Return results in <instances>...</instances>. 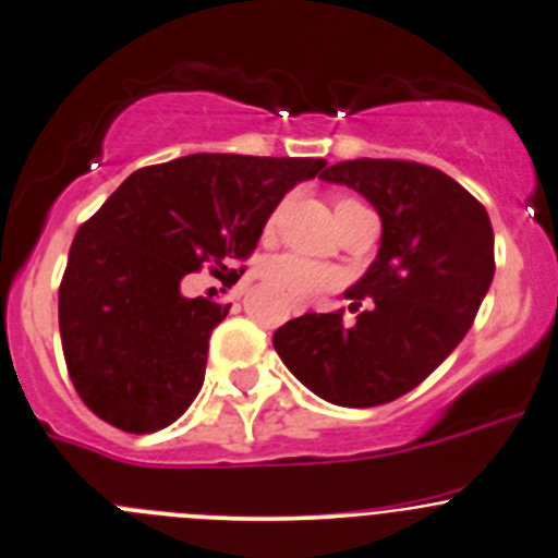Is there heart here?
<instances>
[{"mask_svg": "<svg viewBox=\"0 0 558 558\" xmlns=\"http://www.w3.org/2000/svg\"><path fill=\"white\" fill-rule=\"evenodd\" d=\"M353 205H362V202L353 199V196H338V199H335V215ZM277 218L279 213H274L271 218H268V229L277 226ZM257 277L266 281L268 287L279 290L281 295H287V301L292 305L311 303L314 298L335 290L340 281V274L335 266H327V263L319 260H308V257L292 253L266 257V260L257 266Z\"/></svg>", "mask_w": 558, "mask_h": 558, "instance_id": "obj_1", "label": "heart"}]
</instances>
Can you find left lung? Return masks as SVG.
Returning <instances> with one entry per match:
<instances>
[{
  "label": "left lung",
  "instance_id": "left-lung-1",
  "mask_svg": "<svg viewBox=\"0 0 558 558\" xmlns=\"http://www.w3.org/2000/svg\"><path fill=\"white\" fill-rule=\"evenodd\" d=\"M327 183L359 191L380 215V250L343 308L274 332L292 375L325 401L377 407L404 397L465 338L495 277L487 209L441 170L404 159L338 161Z\"/></svg>",
  "mask_w": 558,
  "mask_h": 558
}]
</instances>
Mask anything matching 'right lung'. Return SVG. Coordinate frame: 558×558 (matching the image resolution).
Here are the masks:
<instances>
[{
  "mask_svg": "<svg viewBox=\"0 0 558 558\" xmlns=\"http://www.w3.org/2000/svg\"><path fill=\"white\" fill-rule=\"evenodd\" d=\"M325 159L191 154L141 167L80 226L69 250L58 325L76 393L100 421L154 434L189 410L205 383L213 329L231 303L183 298L205 263L239 279V260L287 191Z\"/></svg>",
  "mask_w": 558,
  "mask_h": 558,
  "instance_id": "1",
  "label": "right lung"
}]
</instances>
